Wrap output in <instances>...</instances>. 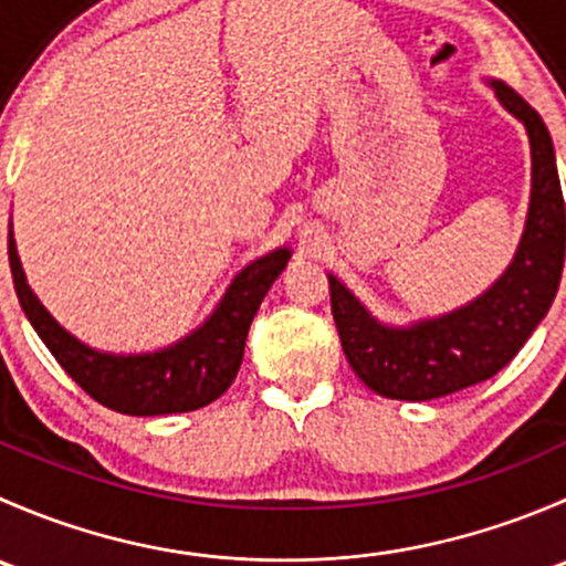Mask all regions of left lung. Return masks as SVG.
Instances as JSON below:
<instances>
[{
  "label": "left lung",
  "mask_w": 566,
  "mask_h": 566,
  "mask_svg": "<svg viewBox=\"0 0 566 566\" xmlns=\"http://www.w3.org/2000/svg\"><path fill=\"white\" fill-rule=\"evenodd\" d=\"M531 142V202L521 247L504 276L471 304L408 328L378 323L328 273L331 315L353 373L389 399L447 397L493 378L517 356L556 298L564 268L566 216L556 153L539 114L504 82H490Z\"/></svg>",
  "instance_id": "left-lung-1"
}]
</instances>
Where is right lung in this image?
<instances>
[{
	"instance_id": "right-lung-1",
	"label": "right lung",
	"mask_w": 566,
	"mask_h": 566,
	"mask_svg": "<svg viewBox=\"0 0 566 566\" xmlns=\"http://www.w3.org/2000/svg\"><path fill=\"white\" fill-rule=\"evenodd\" d=\"M8 254L21 310L51 356L95 402L128 416L186 413L205 408L230 389L241 369L251 319L290 260V249H276L243 268L213 315L175 345L139 356H114L78 342L45 312L27 284L13 230Z\"/></svg>"
}]
</instances>
